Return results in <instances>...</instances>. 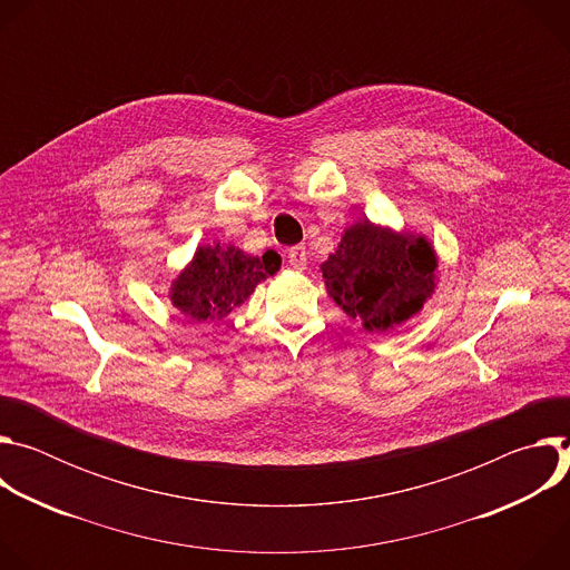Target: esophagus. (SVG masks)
Masks as SVG:
<instances>
[{
	"label": "esophagus",
	"mask_w": 570,
	"mask_h": 570,
	"mask_svg": "<svg viewBox=\"0 0 570 570\" xmlns=\"http://www.w3.org/2000/svg\"><path fill=\"white\" fill-rule=\"evenodd\" d=\"M306 248L304 246H295L288 250V264L295 268V271H304L306 268Z\"/></svg>",
	"instance_id": "obj_1"
}]
</instances>
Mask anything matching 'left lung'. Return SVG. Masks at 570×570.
Wrapping results in <instances>:
<instances>
[{
	"label": "left lung",
	"mask_w": 570,
	"mask_h": 570,
	"mask_svg": "<svg viewBox=\"0 0 570 570\" xmlns=\"http://www.w3.org/2000/svg\"><path fill=\"white\" fill-rule=\"evenodd\" d=\"M438 253L426 234L361 218L320 266L330 297L370 334L417 315L438 288Z\"/></svg>",
	"instance_id": "8db88e82"
}]
</instances>
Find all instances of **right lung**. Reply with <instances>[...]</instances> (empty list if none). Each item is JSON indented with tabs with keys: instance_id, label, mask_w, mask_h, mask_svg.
<instances>
[{
	"instance_id": "1",
	"label": "right lung",
	"mask_w": 570,
	"mask_h": 570,
	"mask_svg": "<svg viewBox=\"0 0 570 570\" xmlns=\"http://www.w3.org/2000/svg\"><path fill=\"white\" fill-rule=\"evenodd\" d=\"M282 266L277 253L253 257L234 243H200L191 262L171 282L169 299L189 320H223Z\"/></svg>"
}]
</instances>
